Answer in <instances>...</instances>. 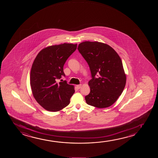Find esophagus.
<instances>
[{"label":"esophagus","mask_w":158,"mask_h":158,"mask_svg":"<svg viewBox=\"0 0 158 158\" xmlns=\"http://www.w3.org/2000/svg\"><path fill=\"white\" fill-rule=\"evenodd\" d=\"M77 87L78 89H80L81 87V84L78 85H77Z\"/></svg>","instance_id":"obj_1"}]
</instances>
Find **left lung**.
Listing matches in <instances>:
<instances>
[{"label":"left lung","mask_w":158,"mask_h":158,"mask_svg":"<svg viewBox=\"0 0 158 158\" xmlns=\"http://www.w3.org/2000/svg\"><path fill=\"white\" fill-rule=\"evenodd\" d=\"M78 49L88 63L92 77L89 82L91 92L85 97L87 104L99 108L112 105L126 82L120 57L110 46L98 41H84Z\"/></svg>","instance_id":"1"}]
</instances>
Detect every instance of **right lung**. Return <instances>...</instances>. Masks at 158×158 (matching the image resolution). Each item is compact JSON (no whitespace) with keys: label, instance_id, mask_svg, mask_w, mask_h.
<instances>
[{"label":"right lung","instance_id":"right-lung-1","mask_svg":"<svg viewBox=\"0 0 158 158\" xmlns=\"http://www.w3.org/2000/svg\"><path fill=\"white\" fill-rule=\"evenodd\" d=\"M77 44L64 43L41 50L33 63L30 73L32 92L37 102L46 110L58 112L69 105L75 90L66 81L56 82L65 76L63 67Z\"/></svg>","mask_w":158,"mask_h":158}]
</instances>
